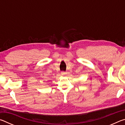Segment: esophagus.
Masks as SVG:
<instances>
[{"label":"esophagus","mask_w":125,"mask_h":125,"mask_svg":"<svg viewBox=\"0 0 125 125\" xmlns=\"http://www.w3.org/2000/svg\"><path fill=\"white\" fill-rule=\"evenodd\" d=\"M66 72H64V71H62L61 72V74L62 75H65V74H66Z\"/></svg>","instance_id":"obj_1"}]
</instances>
